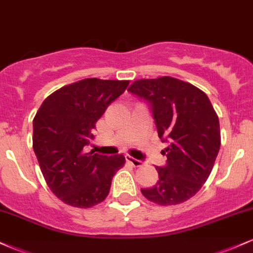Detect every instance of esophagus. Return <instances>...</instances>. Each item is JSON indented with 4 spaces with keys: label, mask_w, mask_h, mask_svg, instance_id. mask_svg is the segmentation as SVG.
I'll return each mask as SVG.
<instances>
[{
    "label": "esophagus",
    "mask_w": 253,
    "mask_h": 253,
    "mask_svg": "<svg viewBox=\"0 0 253 253\" xmlns=\"http://www.w3.org/2000/svg\"><path fill=\"white\" fill-rule=\"evenodd\" d=\"M126 161H127V162H129V163L132 164L133 167H135V168L141 167V165H143V162L139 161V159L133 158V157H130V156H126Z\"/></svg>",
    "instance_id": "1"
}]
</instances>
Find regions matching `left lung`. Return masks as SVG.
<instances>
[{"instance_id": "left-lung-1", "label": "left lung", "mask_w": 253, "mask_h": 253, "mask_svg": "<svg viewBox=\"0 0 253 253\" xmlns=\"http://www.w3.org/2000/svg\"><path fill=\"white\" fill-rule=\"evenodd\" d=\"M128 91L149 104L158 136L168 145L167 164L156 167L158 182L141 193L161 206L187 201L207 181L221 143L210 98L193 84L168 76L135 81Z\"/></svg>"}]
</instances>
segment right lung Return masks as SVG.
Listing matches in <instances>:
<instances>
[{"mask_svg":"<svg viewBox=\"0 0 253 253\" xmlns=\"http://www.w3.org/2000/svg\"><path fill=\"white\" fill-rule=\"evenodd\" d=\"M128 81L86 78L43 101L33 120V150L48 187L66 205L89 208L109 194L125 157L85 152L92 130Z\"/></svg>","mask_w":253,"mask_h":253,"instance_id":"add662e5","label":"right lung"}]
</instances>
